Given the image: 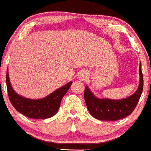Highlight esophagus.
<instances>
[{
    "label": "esophagus",
    "instance_id": "1",
    "mask_svg": "<svg viewBox=\"0 0 151 151\" xmlns=\"http://www.w3.org/2000/svg\"><path fill=\"white\" fill-rule=\"evenodd\" d=\"M88 76V73L87 71H81V72L79 73V78L81 79V80H84L87 78Z\"/></svg>",
    "mask_w": 151,
    "mask_h": 151
}]
</instances>
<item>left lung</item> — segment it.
Here are the masks:
<instances>
[{
    "label": "left lung",
    "mask_w": 151,
    "mask_h": 151,
    "mask_svg": "<svg viewBox=\"0 0 151 151\" xmlns=\"http://www.w3.org/2000/svg\"><path fill=\"white\" fill-rule=\"evenodd\" d=\"M140 83L138 89L129 97L121 100L98 98L93 93L88 86H86L84 98L90 113L101 121H114L124 118L133 113L138 104L143 88V77L141 65L139 68Z\"/></svg>",
    "instance_id": "8db88e82"
}]
</instances>
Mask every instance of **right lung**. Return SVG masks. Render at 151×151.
<instances>
[{"instance_id": "1", "label": "right lung", "mask_w": 151, "mask_h": 151, "mask_svg": "<svg viewBox=\"0 0 151 151\" xmlns=\"http://www.w3.org/2000/svg\"><path fill=\"white\" fill-rule=\"evenodd\" d=\"M71 84L70 81L42 99H29L15 92L10 82L8 69L6 73V86L11 104L18 112L33 119H45L56 114L62 98L70 88Z\"/></svg>"}]
</instances>
